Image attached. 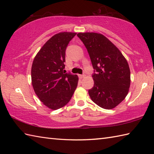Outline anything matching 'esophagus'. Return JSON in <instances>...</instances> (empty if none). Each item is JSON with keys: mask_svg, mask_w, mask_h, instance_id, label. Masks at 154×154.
Returning a JSON list of instances; mask_svg holds the SVG:
<instances>
[{"mask_svg": "<svg viewBox=\"0 0 154 154\" xmlns=\"http://www.w3.org/2000/svg\"><path fill=\"white\" fill-rule=\"evenodd\" d=\"M85 77V75H79V77L80 78V79H82V78Z\"/></svg>", "mask_w": 154, "mask_h": 154, "instance_id": "34e87169", "label": "esophagus"}]
</instances>
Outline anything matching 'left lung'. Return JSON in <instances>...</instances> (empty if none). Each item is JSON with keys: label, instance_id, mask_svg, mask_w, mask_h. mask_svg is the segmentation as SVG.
<instances>
[{"label": "left lung", "instance_id": "1", "mask_svg": "<svg viewBox=\"0 0 154 154\" xmlns=\"http://www.w3.org/2000/svg\"><path fill=\"white\" fill-rule=\"evenodd\" d=\"M77 36L86 47L94 72L91 100L104 109H112L125 99L130 85V71L122 54L104 35L85 32Z\"/></svg>", "mask_w": 154, "mask_h": 154}]
</instances>
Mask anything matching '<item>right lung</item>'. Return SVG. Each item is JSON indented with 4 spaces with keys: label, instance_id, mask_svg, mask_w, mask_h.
Listing matches in <instances>:
<instances>
[{
    "label": "right lung",
    "instance_id": "obj_1",
    "mask_svg": "<svg viewBox=\"0 0 154 154\" xmlns=\"http://www.w3.org/2000/svg\"><path fill=\"white\" fill-rule=\"evenodd\" d=\"M76 34H55L42 46L32 63L31 77L35 93L44 105L52 110L66 105L77 86V75L64 70L65 50Z\"/></svg>",
    "mask_w": 154,
    "mask_h": 154
}]
</instances>
